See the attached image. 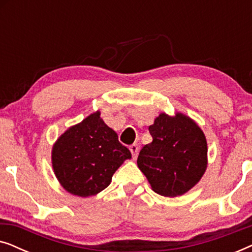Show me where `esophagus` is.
<instances>
[{"instance_id": "34e87169", "label": "esophagus", "mask_w": 252, "mask_h": 252, "mask_svg": "<svg viewBox=\"0 0 252 252\" xmlns=\"http://www.w3.org/2000/svg\"><path fill=\"white\" fill-rule=\"evenodd\" d=\"M129 150H130V153H132L133 158H136L137 155H139L140 148H139V146H137V144H132V146L129 147Z\"/></svg>"}]
</instances>
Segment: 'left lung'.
<instances>
[{
	"mask_svg": "<svg viewBox=\"0 0 252 252\" xmlns=\"http://www.w3.org/2000/svg\"><path fill=\"white\" fill-rule=\"evenodd\" d=\"M153 142L144 146L137 166L155 192L175 197L194 187L208 165V144L202 129L189 117L160 113L149 126Z\"/></svg>",
	"mask_w": 252,
	"mask_h": 252,
	"instance_id": "left-lung-1",
	"label": "left lung"
}]
</instances>
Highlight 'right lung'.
<instances>
[{"mask_svg":"<svg viewBox=\"0 0 252 252\" xmlns=\"http://www.w3.org/2000/svg\"><path fill=\"white\" fill-rule=\"evenodd\" d=\"M98 111L68 128L54 144V172L65 190L88 197L98 194L130 151L119 142L115 130L106 126Z\"/></svg>","mask_w":252,"mask_h":252,"instance_id":"add662e5","label":"right lung"}]
</instances>
